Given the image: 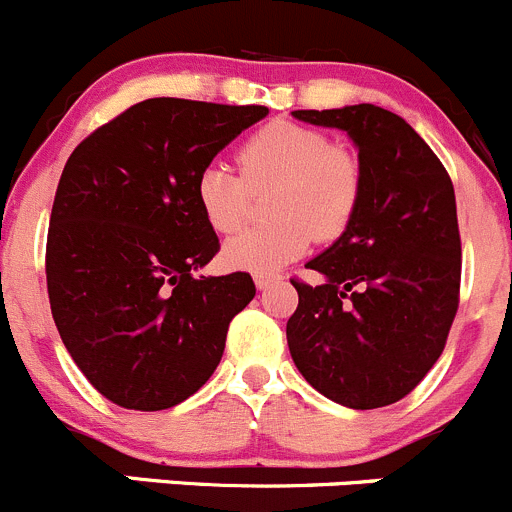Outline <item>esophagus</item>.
I'll use <instances>...</instances> for the list:
<instances>
[{
    "mask_svg": "<svg viewBox=\"0 0 512 512\" xmlns=\"http://www.w3.org/2000/svg\"><path fill=\"white\" fill-rule=\"evenodd\" d=\"M253 281H256V289L264 291V289H269L271 284H276V281H279V276H274V274H256V276H253Z\"/></svg>",
    "mask_w": 512,
    "mask_h": 512,
    "instance_id": "obj_1",
    "label": "esophagus"
}]
</instances>
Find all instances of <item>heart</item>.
I'll use <instances>...</instances> for the list:
<instances>
[{
  "mask_svg": "<svg viewBox=\"0 0 512 512\" xmlns=\"http://www.w3.org/2000/svg\"><path fill=\"white\" fill-rule=\"evenodd\" d=\"M241 179L223 163L203 165L196 203L216 233H231L246 218L248 191L276 186L269 201L274 223L246 228L223 243V264L251 274H274L304 256L314 233L342 236L362 198L357 155L337 148L324 133L276 120L253 133L238 150Z\"/></svg>",
  "mask_w": 512,
  "mask_h": 512,
  "instance_id": "obj_1",
  "label": "heart"
}]
</instances>
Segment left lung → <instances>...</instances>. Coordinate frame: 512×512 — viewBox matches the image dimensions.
Instances as JSON below:
<instances>
[{"mask_svg": "<svg viewBox=\"0 0 512 512\" xmlns=\"http://www.w3.org/2000/svg\"><path fill=\"white\" fill-rule=\"evenodd\" d=\"M296 120L349 135L362 198L347 231L309 261L324 281H291L286 324L296 369L332 402L387 407L440 359L460 294L455 188L407 120L384 107L294 110Z\"/></svg>", "mask_w": 512, "mask_h": 512, "instance_id": "left-lung-1", "label": "left lung"}]
</instances>
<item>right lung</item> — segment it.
Here are the masks:
<instances>
[{"label":"right lung","mask_w":512,"mask_h":512,"mask_svg":"<svg viewBox=\"0 0 512 512\" xmlns=\"http://www.w3.org/2000/svg\"><path fill=\"white\" fill-rule=\"evenodd\" d=\"M264 105L153 97L72 150L47 233V294L67 352L125 410L180 405L216 372L251 276H193L218 253L196 178Z\"/></svg>","instance_id":"obj_1"}]
</instances>
